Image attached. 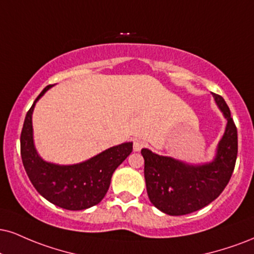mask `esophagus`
Listing matches in <instances>:
<instances>
[{"instance_id": "obj_1", "label": "esophagus", "mask_w": 254, "mask_h": 254, "mask_svg": "<svg viewBox=\"0 0 254 254\" xmlns=\"http://www.w3.org/2000/svg\"><path fill=\"white\" fill-rule=\"evenodd\" d=\"M146 143L144 142V140L142 139H136L135 142H133V150L135 151H139L140 149H143L145 146Z\"/></svg>"}]
</instances>
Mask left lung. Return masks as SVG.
<instances>
[{"instance_id":"1","label":"left lung","mask_w":254,"mask_h":254,"mask_svg":"<svg viewBox=\"0 0 254 254\" xmlns=\"http://www.w3.org/2000/svg\"><path fill=\"white\" fill-rule=\"evenodd\" d=\"M227 119L225 135L220 140L214 161L189 166L172 157L160 156L142 149L146 191L151 203L169 215L196 212L222 193L233 174L238 155V132L225 99L213 93Z\"/></svg>"}]
</instances>
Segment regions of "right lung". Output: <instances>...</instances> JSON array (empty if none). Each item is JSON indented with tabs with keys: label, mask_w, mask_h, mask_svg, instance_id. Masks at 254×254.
Returning <instances> with one entry per match:
<instances>
[{
	"label": "right lung",
	"mask_w": 254,
	"mask_h": 254,
	"mask_svg": "<svg viewBox=\"0 0 254 254\" xmlns=\"http://www.w3.org/2000/svg\"><path fill=\"white\" fill-rule=\"evenodd\" d=\"M52 86H46L27 112L21 131V158L34 188L51 203L68 210L96 206L110 187L112 174L132 151V143L112 146L88 161L73 166L48 163L39 156L33 143L32 114L35 103Z\"/></svg>",
	"instance_id": "obj_1"
}]
</instances>
